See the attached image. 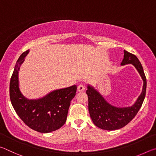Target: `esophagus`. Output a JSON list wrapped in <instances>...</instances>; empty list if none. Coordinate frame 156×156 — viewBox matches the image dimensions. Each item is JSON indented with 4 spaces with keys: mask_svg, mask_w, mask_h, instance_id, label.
<instances>
[{
    "mask_svg": "<svg viewBox=\"0 0 156 156\" xmlns=\"http://www.w3.org/2000/svg\"><path fill=\"white\" fill-rule=\"evenodd\" d=\"M84 89H85V87H84V84H80L78 86V91H84Z\"/></svg>",
    "mask_w": 156,
    "mask_h": 156,
    "instance_id": "obj_1",
    "label": "esophagus"
}]
</instances>
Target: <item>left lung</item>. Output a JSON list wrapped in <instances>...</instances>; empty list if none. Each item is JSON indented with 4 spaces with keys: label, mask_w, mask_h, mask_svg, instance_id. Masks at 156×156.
Masks as SVG:
<instances>
[{
    "label": "left lung",
    "mask_w": 156,
    "mask_h": 156,
    "mask_svg": "<svg viewBox=\"0 0 156 156\" xmlns=\"http://www.w3.org/2000/svg\"><path fill=\"white\" fill-rule=\"evenodd\" d=\"M124 58L121 65L132 64L135 66L143 80L144 84L140 96L133 106L118 108L112 106L98 92L90 86L87 87L89 112L94 125L105 130H116L122 128L130 122L142 107L146 94L147 78L140 62L135 55L124 51Z\"/></svg>",
    "instance_id": "8db88e82"
}]
</instances>
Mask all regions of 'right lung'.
Wrapping results in <instances>:
<instances>
[{
	"label": "right lung",
	"instance_id": "add662e5",
	"mask_svg": "<svg viewBox=\"0 0 156 156\" xmlns=\"http://www.w3.org/2000/svg\"><path fill=\"white\" fill-rule=\"evenodd\" d=\"M29 50L18 59L10 80L9 96L16 112L26 125L41 133L60 129L67 120L70 102L76 96L77 87L58 89L38 100H28L18 87V71Z\"/></svg>",
	"mask_w": 156,
	"mask_h": 156
}]
</instances>
